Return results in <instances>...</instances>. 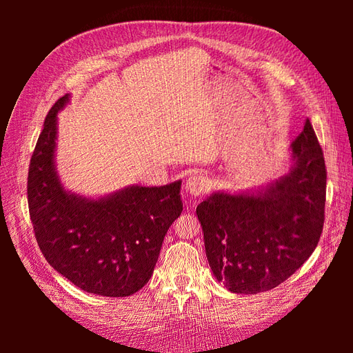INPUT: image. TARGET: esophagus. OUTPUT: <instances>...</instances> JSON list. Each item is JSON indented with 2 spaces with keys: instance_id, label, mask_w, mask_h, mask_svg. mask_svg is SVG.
I'll use <instances>...</instances> for the list:
<instances>
[{
  "instance_id": "obj_1",
  "label": "esophagus",
  "mask_w": 353,
  "mask_h": 353,
  "mask_svg": "<svg viewBox=\"0 0 353 353\" xmlns=\"http://www.w3.org/2000/svg\"><path fill=\"white\" fill-rule=\"evenodd\" d=\"M210 190V181L203 175H191L185 181V191L193 197H197Z\"/></svg>"
}]
</instances>
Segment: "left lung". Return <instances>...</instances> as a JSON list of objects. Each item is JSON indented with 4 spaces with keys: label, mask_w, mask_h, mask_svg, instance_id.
<instances>
[{
    "label": "left lung",
    "mask_w": 353,
    "mask_h": 353,
    "mask_svg": "<svg viewBox=\"0 0 353 353\" xmlns=\"http://www.w3.org/2000/svg\"><path fill=\"white\" fill-rule=\"evenodd\" d=\"M290 147V172L262 193H215L196 209L210 270L232 293L256 294L280 285L321 237L327 169L309 119Z\"/></svg>",
    "instance_id": "1"
}]
</instances>
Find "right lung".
I'll return each mask as SVG.
<instances>
[{
	"label": "right lung",
	"instance_id": "add662e5",
	"mask_svg": "<svg viewBox=\"0 0 353 353\" xmlns=\"http://www.w3.org/2000/svg\"><path fill=\"white\" fill-rule=\"evenodd\" d=\"M50 109L28 174V205L47 262L83 292L126 297L147 284L172 222L183 212L181 181L163 187H128L90 200L69 194L54 168L57 112Z\"/></svg>",
	"mask_w": 353,
	"mask_h": 353
}]
</instances>
